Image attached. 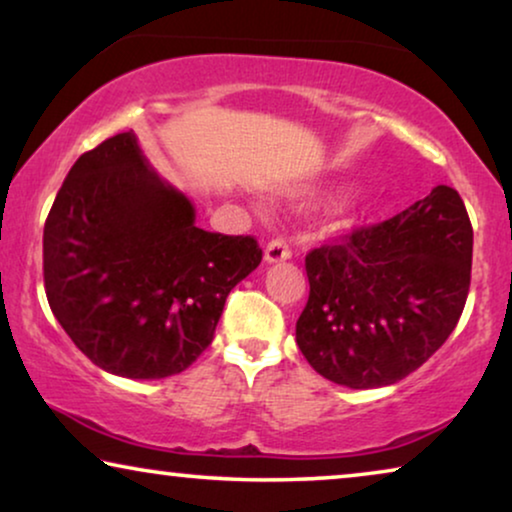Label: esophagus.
<instances>
[{"label":"esophagus","instance_id":"1","mask_svg":"<svg viewBox=\"0 0 512 512\" xmlns=\"http://www.w3.org/2000/svg\"><path fill=\"white\" fill-rule=\"evenodd\" d=\"M289 258H291V247L286 244V240L277 237V240L268 242V247H265V261L279 263V261H289Z\"/></svg>","mask_w":512,"mask_h":512}]
</instances>
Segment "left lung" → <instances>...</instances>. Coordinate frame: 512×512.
Here are the masks:
<instances>
[{
  "label": "left lung",
  "instance_id": "left-lung-1",
  "mask_svg": "<svg viewBox=\"0 0 512 512\" xmlns=\"http://www.w3.org/2000/svg\"><path fill=\"white\" fill-rule=\"evenodd\" d=\"M471 263V219L450 186L312 249L310 298L296 324L300 352L319 375L349 389L403 380L457 326Z\"/></svg>",
  "mask_w": 512,
  "mask_h": 512
}]
</instances>
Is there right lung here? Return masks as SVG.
Returning a JSON list of instances; mask_svg holds the SVG:
<instances>
[{"mask_svg": "<svg viewBox=\"0 0 512 512\" xmlns=\"http://www.w3.org/2000/svg\"><path fill=\"white\" fill-rule=\"evenodd\" d=\"M261 258L251 235L195 226L191 200L151 170L132 130L76 160L44 226L55 319L95 366L130 380L191 366Z\"/></svg>", "mask_w": 512, "mask_h": 512, "instance_id": "right-lung-1", "label": "right lung"}]
</instances>
